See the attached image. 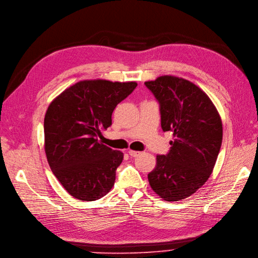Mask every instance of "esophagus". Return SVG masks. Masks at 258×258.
<instances>
[{
  "label": "esophagus",
  "mask_w": 258,
  "mask_h": 258,
  "mask_svg": "<svg viewBox=\"0 0 258 258\" xmlns=\"http://www.w3.org/2000/svg\"><path fill=\"white\" fill-rule=\"evenodd\" d=\"M128 154L132 156V157H137L139 156L141 153L140 152H137V151H133V150H128Z\"/></svg>",
  "instance_id": "obj_1"
}]
</instances>
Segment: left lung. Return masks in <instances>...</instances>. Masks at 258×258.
Returning <instances> with one entry per match:
<instances>
[{
    "instance_id": "1",
    "label": "left lung",
    "mask_w": 258,
    "mask_h": 258,
    "mask_svg": "<svg viewBox=\"0 0 258 258\" xmlns=\"http://www.w3.org/2000/svg\"><path fill=\"white\" fill-rule=\"evenodd\" d=\"M144 84L160 104L163 132L174 137L170 152L156 157L149 182L163 200L179 201L211 176L221 147V118L203 89L183 78L165 75Z\"/></svg>"
}]
</instances>
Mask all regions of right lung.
Segmentation results:
<instances>
[{"label": "right lung", "instance_id": "obj_1", "mask_svg": "<svg viewBox=\"0 0 258 258\" xmlns=\"http://www.w3.org/2000/svg\"><path fill=\"white\" fill-rule=\"evenodd\" d=\"M136 82L83 80L66 88L44 118V148L50 169L67 193L83 201L105 196L113 187L123 153L106 147L101 131L111 125L116 106Z\"/></svg>", "mask_w": 258, "mask_h": 258}]
</instances>
